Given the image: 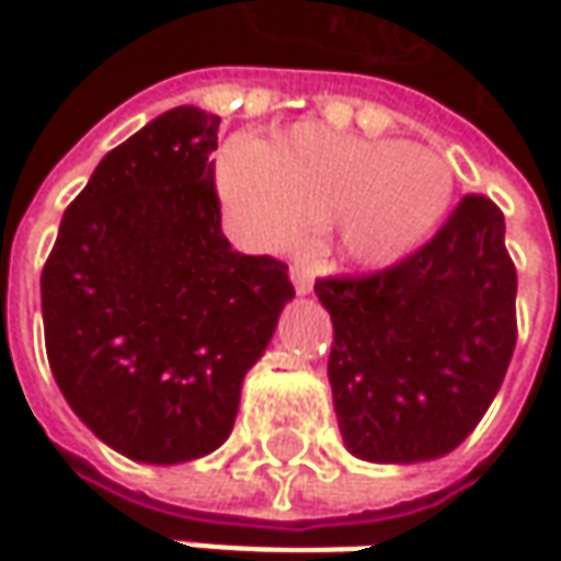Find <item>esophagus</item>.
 <instances>
[{"instance_id": "34e87169", "label": "esophagus", "mask_w": 561, "mask_h": 561, "mask_svg": "<svg viewBox=\"0 0 561 561\" xmlns=\"http://www.w3.org/2000/svg\"><path fill=\"white\" fill-rule=\"evenodd\" d=\"M290 280H293V287H296V293H299V296L312 293V271L306 268L302 262H296V265L290 268Z\"/></svg>"}]
</instances>
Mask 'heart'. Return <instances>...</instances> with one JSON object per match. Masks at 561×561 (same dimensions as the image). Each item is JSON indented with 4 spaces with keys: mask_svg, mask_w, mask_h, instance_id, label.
<instances>
[{
    "mask_svg": "<svg viewBox=\"0 0 561 561\" xmlns=\"http://www.w3.org/2000/svg\"><path fill=\"white\" fill-rule=\"evenodd\" d=\"M215 190L243 247L280 252L328 227L336 259L383 268L440 225L453 199V171L421 146L299 124L271 140L227 146Z\"/></svg>",
    "mask_w": 561,
    "mask_h": 561,
    "instance_id": "obj_1",
    "label": "heart"
}]
</instances>
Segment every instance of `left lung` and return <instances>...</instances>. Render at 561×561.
Masks as SVG:
<instances>
[{
    "instance_id": "8db88e82",
    "label": "left lung",
    "mask_w": 561,
    "mask_h": 561,
    "mask_svg": "<svg viewBox=\"0 0 561 561\" xmlns=\"http://www.w3.org/2000/svg\"><path fill=\"white\" fill-rule=\"evenodd\" d=\"M518 277L506 218L465 196L431 243L362 277H321L328 377L346 449L365 462L440 459L478 427L515 350Z\"/></svg>"
}]
</instances>
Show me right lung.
Instances as JSON below:
<instances>
[{"instance_id": "obj_1", "label": "right lung", "mask_w": 561, "mask_h": 561, "mask_svg": "<svg viewBox=\"0 0 561 561\" xmlns=\"http://www.w3.org/2000/svg\"><path fill=\"white\" fill-rule=\"evenodd\" d=\"M218 124L178 105L115 146L39 277L58 390L134 462H190L230 437L243 377L293 299L284 262L221 233Z\"/></svg>"}]
</instances>
